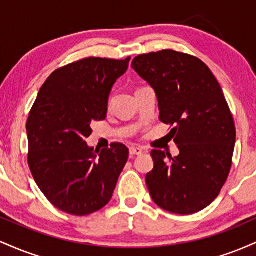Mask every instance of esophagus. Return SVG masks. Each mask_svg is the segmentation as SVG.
<instances>
[{
  "mask_svg": "<svg viewBox=\"0 0 256 256\" xmlns=\"http://www.w3.org/2000/svg\"><path fill=\"white\" fill-rule=\"evenodd\" d=\"M143 150L140 148H137V146H131L130 148V155L131 156H134V155H140Z\"/></svg>",
  "mask_w": 256,
  "mask_h": 256,
  "instance_id": "esophagus-1",
  "label": "esophagus"
}]
</instances>
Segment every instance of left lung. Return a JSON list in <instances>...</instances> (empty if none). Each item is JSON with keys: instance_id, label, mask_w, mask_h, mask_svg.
<instances>
[{"instance_id": "obj_1", "label": "left lung", "mask_w": 256, "mask_h": 256, "mask_svg": "<svg viewBox=\"0 0 256 256\" xmlns=\"http://www.w3.org/2000/svg\"><path fill=\"white\" fill-rule=\"evenodd\" d=\"M131 66L154 89L158 119L173 126L179 149L174 158L152 150L146 182L152 201L180 216L200 212L219 195L232 165L236 128L224 92L207 64L184 52L138 55Z\"/></svg>"}]
</instances>
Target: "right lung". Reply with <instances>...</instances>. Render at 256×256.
I'll return each mask as SVG.
<instances>
[{"instance_id":"right-lung-1","label":"right lung","mask_w":256,"mask_h":256,"mask_svg":"<svg viewBox=\"0 0 256 256\" xmlns=\"http://www.w3.org/2000/svg\"><path fill=\"white\" fill-rule=\"evenodd\" d=\"M125 60L88 58L61 67L42 85L26 122L28 161L52 204L72 216H88L110 201L128 158L122 143L94 150L85 142L91 122L106 119Z\"/></svg>"}]
</instances>
